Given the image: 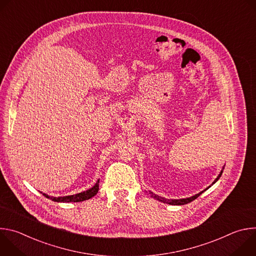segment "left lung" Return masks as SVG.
<instances>
[{"instance_id": "1", "label": "left lung", "mask_w": 256, "mask_h": 256, "mask_svg": "<svg viewBox=\"0 0 256 256\" xmlns=\"http://www.w3.org/2000/svg\"><path fill=\"white\" fill-rule=\"evenodd\" d=\"M224 168H225V166L222 168V170H221L220 174H218V175L216 176V178L214 180L212 184L208 188H210L212 184H216V182L218 179H220V177H221V175H222V173H223ZM208 188H206L204 190H202V192H198V194H194V196H190V198H179V200H168V198H165L159 196H157V194H153L152 192H149V194H151V196H152L153 198H155V200H159V202H163V204H171V206H181V204H188V202H190L194 200L196 198H198V196H200L204 192H206Z\"/></svg>"}]
</instances>
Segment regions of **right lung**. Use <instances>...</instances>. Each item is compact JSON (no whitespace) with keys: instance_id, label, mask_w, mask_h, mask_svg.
Wrapping results in <instances>:
<instances>
[{"instance_id":"obj_1","label":"right lung","mask_w":256,"mask_h":256,"mask_svg":"<svg viewBox=\"0 0 256 256\" xmlns=\"http://www.w3.org/2000/svg\"><path fill=\"white\" fill-rule=\"evenodd\" d=\"M99 190V179L96 181V184L88 190L86 192H82L76 194L72 196H58V198H54V196H50L42 192L46 198L56 202H83V200H87L91 198H93L95 194H97Z\"/></svg>"}]
</instances>
